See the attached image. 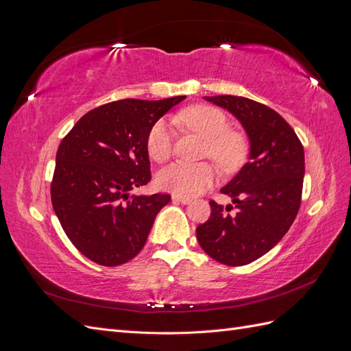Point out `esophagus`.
<instances>
[{"label": "esophagus", "mask_w": 351, "mask_h": 351, "mask_svg": "<svg viewBox=\"0 0 351 351\" xmlns=\"http://www.w3.org/2000/svg\"><path fill=\"white\" fill-rule=\"evenodd\" d=\"M173 202H177V204H183V205H189L192 200H190V197H186V196L173 195Z\"/></svg>", "instance_id": "esophagus-1"}]
</instances>
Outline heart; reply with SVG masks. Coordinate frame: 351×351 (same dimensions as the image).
Segmentation results:
<instances>
[{
	"label": "heart",
	"mask_w": 351,
	"mask_h": 351,
	"mask_svg": "<svg viewBox=\"0 0 351 351\" xmlns=\"http://www.w3.org/2000/svg\"><path fill=\"white\" fill-rule=\"evenodd\" d=\"M189 129L206 141L205 155L224 168L236 167L243 156V142L234 133L228 132V121L219 110L197 105L180 114ZM146 149L152 159L162 162L173 152V125L168 119L158 120L146 137ZM217 168L208 162L192 165L176 161L159 169L158 187L178 196H195L214 184Z\"/></svg>",
	"instance_id": "obj_1"
}]
</instances>
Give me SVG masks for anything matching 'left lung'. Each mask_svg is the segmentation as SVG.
<instances>
[{
	"label": "left lung",
	"instance_id": "8db88e82",
	"mask_svg": "<svg viewBox=\"0 0 351 351\" xmlns=\"http://www.w3.org/2000/svg\"><path fill=\"white\" fill-rule=\"evenodd\" d=\"M204 98L239 120L249 156L221 189L237 214H226L231 204L222 208L210 200V217L196 228V237L212 259L241 267L268 253L290 230L300 208L304 151L290 124L267 105L234 95Z\"/></svg>",
	"mask_w": 351,
	"mask_h": 351
}]
</instances>
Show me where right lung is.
<instances>
[{
    "instance_id": "1",
    "label": "right lung",
    "mask_w": 351,
    "mask_h": 351,
    "mask_svg": "<svg viewBox=\"0 0 351 351\" xmlns=\"http://www.w3.org/2000/svg\"><path fill=\"white\" fill-rule=\"evenodd\" d=\"M186 97L121 99L84 114L61 141L51 200L70 241L88 259L117 267L133 259L169 195L130 196L151 182L146 137Z\"/></svg>"
}]
</instances>
